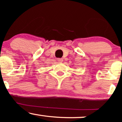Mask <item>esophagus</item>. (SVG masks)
I'll use <instances>...</instances> for the list:
<instances>
[{"label": "esophagus", "mask_w": 122, "mask_h": 122, "mask_svg": "<svg viewBox=\"0 0 122 122\" xmlns=\"http://www.w3.org/2000/svg\"><path fill=\"white\" fill-rule=\"evenodd\" d=\"M57 61L59 62H63V59L62 58H57Z\"/></svg>", "instance_id": "esophagus-1"}]
</instances>
